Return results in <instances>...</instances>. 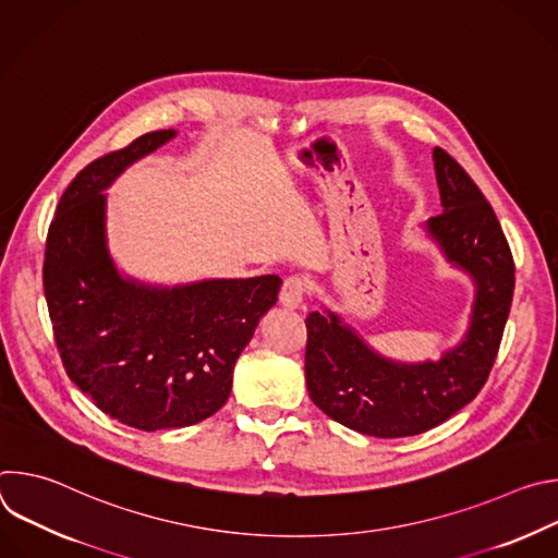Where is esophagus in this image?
Masks as SVG:
<instances>
[{
	"label": "esophagus",
	"mask_w": 558,
	"mask_h": 558,
	"mask_svg": "<svg viewBox=\"0 0 558 558\" xmlns=\"http://www.w3.org/2000/svg\"><path fill=\"white\" fill-rule=\"evenodd\" d=\"M304 298V280L298 276H291L282 282L280 289V304L287 308H298Z\"/></svg>",
	"instance_id": "obj_1"
}]
</instances>
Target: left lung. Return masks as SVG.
<instances>
[{
	"label": "left lung",
	"instance_id": "1",
	"mask_svg": "<svg viewBox=\"0 0 558 558\" xmlns=\"http://www.w3.org/2000/svg\"><path fill=\"white\" fill-rule=\"evenodd\" d=\"M433 161L444 214L428 218L424 231L474 284L461 342L439 360L397 362L327 306L304 320L308 397L331 420L371 437L420 435L470 404L490 375L512 304L514 263L490 203L441 147Z\"/></svg>",
	"mask_w": 558,
	"mask_h": 558
}]
</instances>
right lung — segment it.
Wrapping results in <instances>:
<instances>
[{"label":"right lung","instance_id":"add662e5","mask_svg":"<svg viewBox=\"0 0 558 558\" xmlns=\"http://www.w3.org/2000/svg\"><path fill=\"white\" fill-rule=\"evenodd\" d=\"M177 136L156 130L74 177L48 229L44 291L68 377L106 415L138 430L185 428L231 392L233 366L282 280L149 284L108 250V194L125 168Z\"/></svg>","mask_w":558,"mask_h":558}]
</instances>
